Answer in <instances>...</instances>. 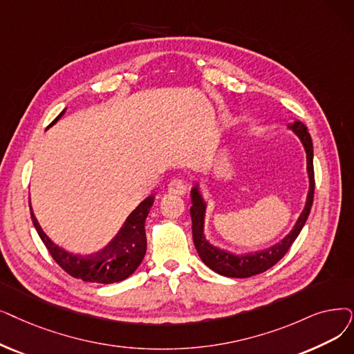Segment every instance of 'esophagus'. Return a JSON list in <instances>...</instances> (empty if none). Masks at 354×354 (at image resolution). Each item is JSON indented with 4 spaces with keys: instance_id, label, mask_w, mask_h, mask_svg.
I'll return each instance as SVG.
<instances>
[{
    "instance_id": "1",
    "label": "esophagus",
    "mask_w": 354,
    "mask_h": 354,
    "mask_svg": "<svg viewBox=\"0 0 354 354\" xmlns=\"http://www.w3.org/2000/svg\"><path fill=\"white\" fill-rule=\"evenodd\" d=\"M169 192L176 194V195H183L187 192V182L182 178H175L169 183Z\"/></svg>"
}]
</instances>
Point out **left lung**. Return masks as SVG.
<instances>
[{
	"instance_id": "1",
	"label": "left lung",
	"mask_w": 354,
	"mask_h": 354,
	"mask_svg": "<svg viewBox=\"0 0 354 354\" xmlns=\"http://www.w3.org/2000/svg\"><path fill=\"white\" fill-rule=\"evenodd\" d=\"M289 127L297 133L306 151V169H308V176H310V191H308V196H306L305 208L299 215L294 230H292V232L281 243L272 245L269 249L254 252V253H248V254H234V253L214 248V245L209 244L204 237V214H205L204 199L196 187L191 191V199H192L191 218H192L194 244L203 262L214 272H217L223 276H228V278H250L253 274L266 272L273 265L278 263L279 260L286 254L292 243L295 241V239L301 233L306 218H308L313 203H314V189H315L314 165H313V158H314L313 140L308 130H306V127L301 121L292 122V124H289Z\"/></svg>"
}]
</instances>
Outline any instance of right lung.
Segmentation results:
<instances>
[{
	"instance_id": "add662e5",
	"label": "right lung",
	"mask_w": 354,
	"mask_h": 354,
	"mask_svg": "<svg viewBox=\"0 0 354 354\" xmlns=\"http://www.w3.org/2000/svg\"><path fill=\"white\" fill-rule=\"evenodd\" d=\"M65 110L60 113L48 127L53 126L55 122L64 115ZM153 203H155V196H147L145 201L129 215L124 225L121 227L118 234L113 239V241L109 245H106V248L94 254L86 256L73 254L57 248V245L43 233V230L40 228L33 211L32 220L41 241L46 245V249H48L55 262L66 273H69L76 279H82L85 282L114 283L129 278V276L142 263L147 245L145 223ZM30 209H32V207H30Z\"/></svg>"
}]
</instances>
